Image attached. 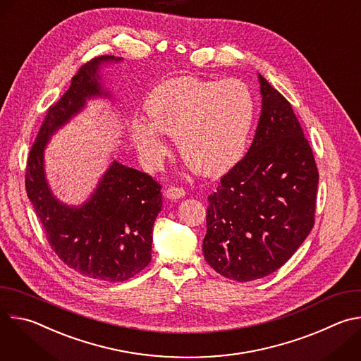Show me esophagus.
I'll return each instance as SVG.
<instances>
[{"mask_svg": "<svg viewBox=\"0 0 361 361\" xmlns=\"http://www.w3.org/2000/svg\"><path fill=\"white\" fill-rule=\"evenodd\" d=\"M185 195V190L183 187H178V185H170L167 190H166V197L167 198H181Z\"/></svg>", "mask_w": 361, "mask_h": 361, "instance_id": "obj_1", "label": "esophagus"}]
</instances>
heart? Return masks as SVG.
<instances>
[{"label": "heart", "instance_id": "b5f03b06", "mask_svg": "<svg viewBox=\"0 0 361 361\" xmlns=\"http://www.w3.org/2000/svg\"><path fill=\"white\" fill-rule=\"evenodd\" d=\"M151 124L138 120L133 138L149 164L166 152L157 132L176 137L181 159L201 176H217L243 156L255 116V101L240 80L177 77L154 88L145 102Z\"/></svg>", "mask_w": 361, "mask_h": 361}]
</instances>
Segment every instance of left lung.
Segmentation results:
<instances>
[{"mask_svg": "<svg viewBox=\"0 0 361 361\" xmlns=\"http://www.w3.org/2000/svg\"><path fill=\"white\" fill-rule=\"evenodd\" d=\"M262 114L245 156L209 195L204 259L235 281L290 260L314 226L319 171L290 102L259 75Z\"/></svg>", "mask_w": 361, "mask_h": 361, "instance_id": "obj_1", "label": "left lung"}]
</instances>
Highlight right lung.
<instances>
[{"mask_svg": "<svg viewBox=\"0 0 361 361\" xmlns=\"http://www.w3.org/2000/svg\"><path fill=\"white\" fill-rule=\"evenodd\" d=\"M101 56L80 67L70 88L51 106L30 149L25 190L47 240L70 269L101 281H126L151 262L152 226L163 207L161 184L147 173L114 161L91 198L68 207L51 194L44 176V148L61 126L85 104V98L107 95L98 80Z\"/></svg>", "mask_w": 361, "mask_h": 361, "instance_id": "1", "label": "right lung"}]
</instances>
